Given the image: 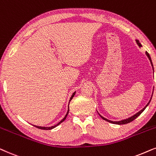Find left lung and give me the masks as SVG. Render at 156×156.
<instances>
[{"instance_id":"left-lung-1","label":"left lung","mask_w":156,"mask_h":156,"mask_svg":"<svg viewBox=\"0 0 156 156\" xmlns=\"http://www.w3.org/2000/svg\"><path fill=\"white\" fill-rule=\"evenodd\" d=\"M136 43H137V44L138 45V46H139V47H141V46H142V45L140 44V43L139 42V41H138V40H136ZM146 55H147V56H148V58H149V60H150V61H151V65H152V66H153L152 61H151V56H150V55H149V53H148V52H146ZM152 96H153V95H152ZM151 98H152V97L151 98V100H150V101H149V102L148 103V104H147V105H146V106H145L144 108H143L142 110H141V111H139V112H138V113H137L136 114H135L134 115L131 116V117H130L129 118H127V119H125V120H120V121H111V120H109L106 119V118H103V116H101V115H100V116H101V117L102 118L103 120H106V121L109 122V123H113V124H117V125H123V124H127V123H130V122H132L133 120H134L135 119H136V118L137 117H138V116L140 115V114L142 113L143 111H144V110L146 108V107L148 106L149 103H150L151 101Z\"/></svg>"}]
</instances>
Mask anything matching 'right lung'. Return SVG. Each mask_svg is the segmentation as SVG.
I'll list each match as a JSON object with an SVG mask.
<instances>
[{
	"mask_svg": "<svg viewBox=\"0 0 156 156\" xmlns=\"http://www.w3.org/2000/svg\"><path fill=\"white\" fill-rule=\"evenodd\" d=\"M75 93H76V92H74L73 93V95H72V96L70 97V101H71V100L73 99V96L75 95ZM68 106H69V105H68ZM68 112H69V107H68V112H67V113H66V116L65 117L63 118V119L62 120H61V121L59 122L58 123H57L56 125H55L54 126H51V127H41V126H34L35 127H36V128H39V129H42V130H51V129H53V128H55L56 127V126H58L59 125V124H61L62 122H63L64 120H66V117H67V115H68Z\"/></svg>",
	"mask_w": 156,
	"mask_h": 156,
	"instance_id": "obj_1",
	"label": "right lung"
}]
</instances>
